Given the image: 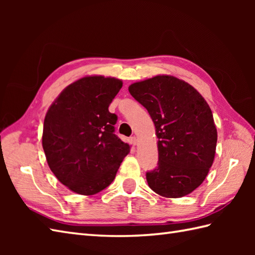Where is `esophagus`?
<instances>
[{
    "mask_svg": "<svg viewBox=\"0 0 255 255\" xmlns=\"http://www.w3.org/2000/svg\"><path fill=\"white\" fill-rule=\"evenodd\" d=\"M130 143H131L132 145H136V144L138 143L137 137H131V138H130Z\"/></svg>",
    "mask_w": 255,
    "mask_h": 255,
    "instance_id": "obj_1",
    "label": "esophagus"
}]
</instances>
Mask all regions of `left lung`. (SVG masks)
I'll return each instance as SVG.
<instances>
[{
    "label": "left lung",
    "instance_id": "8db88e82",
    "mask_svg": "<svg viewBox=\"0 0 255 255\" xmlns=\"http://www.w3.org/2000/svg\"><path fill=\"white\" fill-rule=\"evenodd\" d=\"M154 123L159 161L147 172L149 187L167 198L196 189L213 165L217 129L207 102L192 85L172 75H156L129 86Z\"/></svg>",
    "mask_w": 255,
    "mask_h": 255
}]
</instances>
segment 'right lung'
I'll return each mask as SVG.
<instances>
[{
    "label": "right lung",
    "mask_w": 255,
    "mask_h": 255,
    "mask_svg": "<svg viewBox=\"0 0 255 255\" xmlns=\"http://www.w3.org/2000/svg\"><path fill=\"white\" fill-rule=\"evenodd\" d=\"M122 86L115 78H82L67 86L46 114L42 148L50 170L70 191H103L129 153V144L114 133L117 116L108 111Z\"/></svg>",
    "instance_id": "right-lung-1"
}]
</instances>
